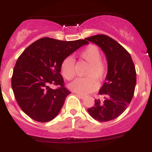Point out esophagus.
<instances>
[{"mask_svg": "<svg viewBox=\"0 0 152 152\" xmlns=\"http://www.w3.org/2000/svg\"><path fill=\"white\" fill-rule=\"evenodd\" d=\"M77 94V96H79V97H80V99H82V100H83V99H84V98H85V96H84V95L80 94H77H77Z\"/></svg>", "mask_w": 152, "mask_h": 152, "instance_id": "1", "label": "esophagus"}]
</instances>
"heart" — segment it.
<instances>
[{"label":"heart","mask_w":152,"mask_h":152,"mask_svg":"<svg viewBox=\"0 0 152 152\" xmlns=\"http://www.w3.org/2000/svg\"><path fill=\"white\" fill-rule=\"evenodd\" d=\"M80 57L90 64L86 77H77L69 84L68 88L80 94H87L97 88V80H102L107 73V65L101 59V54L96 45H88L80 53ZM61 72L63 77L71 80L75 77V60L72 57H67L61 64ZM95 77L94 78V77Z\"/></svg>","instance_id":"obj_1"}]
</instances>
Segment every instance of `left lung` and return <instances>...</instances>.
<instances>
[{
    "label": "left lung",
    "instance_id": "1",
    "mask_svg": "<svg viewBox=\"0 0 152 152\" xmlns=\"http://www.w3.org/2000/svg\"><path fill=\"white\" fill-rule=\"evenodd\" d=\"M85 39L102 49L108 66L105 82L99 91L104 100H95L94 107L88 109V113L97 121H110L126 110L133 97L136 84L135 65L129 53L110 36L96 35Z\"/></svg>",
    "mask_w": 152,
    "mask_h": 152
}]
</instances>
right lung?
<instances>
[{
	"mask_svg": "<svg viewBox=\"0 0 152 152\" xmlns=\"http://www.w3.org/2000/svg\"><path fill=\"white\" fill-rule=\"evenodd\" d=\"M85 39L61 41L42 38L23 52L13 68L11 85L18 105L31 119L46 123L59 113L69 91L64 87L61 64ZM50 85L59 86L52 89Z\"/></svg>",
	"mask_w": 152,
	"mask_h": 152,
	"instance_id": "right-lung-1",
	"label": "right lung"
}]
</instances>
